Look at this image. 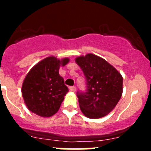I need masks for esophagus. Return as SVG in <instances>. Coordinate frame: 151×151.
<instances>
[{
    "instance_id": "esophagus-1",
    "label": "esophagus",
    "mask_w": 151,
    "mask_h": 151,
    "mask_svg": "<svg viewBox=\"0 0 151 151\" xmlns=\"http://www.w3.org/2000/svg\"><path fill=\"white\" fill-rule=\"evenodd\" d=\"M69 90L71 91H72V92H75V91H76V87H74V86L69 87Z\"/></svg>"
}]
</instances>
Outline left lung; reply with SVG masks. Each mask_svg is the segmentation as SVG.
I'll use <instances>...</instances> for the list:
<instances>
[{
  "instance_id": "8db88e82",
  "label": "left lung",
  "mask_w": 151,
  "mask_h": 151,
  "mask_svg": "<svg viewBox=\"0 0 151 151\" xmlns=\"http://www.w3.org/2000/svg\"><path fill=\"white\" fill-rule=\"evenodd\" d=\"M86 79L87 92H77L80 109L88 118H102L109 114L123 93V77L118 70L94 54L76 58Z\"/></svg>"
}]
</instances>
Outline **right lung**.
<instances>
[{
    "mask_svg": "<svg viewBox=\"0 0 151 151\" xmlns=\"http://www.w3.org/2000/svg\"><path fill=\"white\" fill-rule=\"evenodd\" d=\"M68 62V58L60 60L50 56L29 71L22 83V95L30 112L49 118L58 111L68 91L59 74V68Z\"/></svg>",
    "mask_w": 151,
    "mask_h": 151,
    "instance_id": "right-lung-1",
    "label": "right lung"
}]
</instances>
